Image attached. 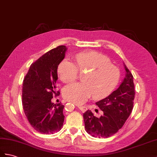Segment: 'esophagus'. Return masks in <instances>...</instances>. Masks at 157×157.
<instances>
[{
    "label": "esophagus",
    "mask_w": 157,
    "mask_h": 157,
    "mask_svg": "<svg viewBox=\"0 0 157 157\" xmlns=\"http://www.w3.org/2000/svg\"><path fill=\"white\" fill-rule=\"evenodd\" d=\"M78 108L81 110L82 112H85L86 110H87V108L85 106H81V105H78Z\"/></svg>",
    "instance_id": "1"
}]
</instances>
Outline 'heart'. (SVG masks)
<instances>
[{"mask_svg": "<svg viewBox=\"0 0 157 157\" xmlns=\"http://www.w3.org/2000/svg\"><path fill=\"white\" fill-rule=\"evenodd\" d=\"M75 61L76 63L64 59L57 69L59 77L64 83L75 81L78 71L85 72L82 77V82L64 87L63 94L68 101L81 105L92 95L95 99L105 98L119 82L120 70L105 55L97 51L81 52L75 55Z\"/></svg>", "mask_w": 157, "mask_h": 157, "instance_id": "heart-1", "label": "heart"}]
</instances>
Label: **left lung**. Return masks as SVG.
<instances>
[{"label": "left lung", "instance_id": "8db88e82", "mask_svg": "<svg viewBox=\"0 0 157 157\" xmlns=\"http://www.w3.org/2000/svg\"><path fill=\"white\" fill-rule=\"evenodd\" d=\"M126 76L118 89L109 97L96 102L103 112L99 117L91 110L83 114L86 131L93 137L107 138L121 129L131 114L135 99L133 76L124 64Z\"/></svg>", "mask_w": 157, "mask_h": 157}]
</instances>
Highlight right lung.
Wrapping results in <instances>:
<instances>
[{
	"mask_svg": "<svg viewBox=\"0 0 157 157\" xmlns=\"http://www.w3.org/2000/svg\"><path fill=\"white\" fill-rule=\"evenodd\" d=\"M67 47L59 46L32 63L22 85V102L30 125L42 134H53L62 128L64 106L51 102L58 79L57 68L65 55Z\"/></svg>",
	"mask_w": 157,
	"mask_h": 157,
	"instance_id": "1",
	"label": "right lung"
}]
</instances>
